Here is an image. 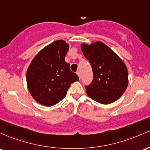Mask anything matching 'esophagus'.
<instances>
[{"mask_svg": "<svg viewBox=\"0 0 150 150\" xmlns=\"http://www.w3.org/2000/svg\"><path fill=\"white\" fill-rule=\"evenodd\" d=\"M76 74H77V75H78V76H79V79H81V74H80V71H77V72H76Z\"/></svg>", "mask_w": 150, "mask_h": 150, "instance_id": "1", "label": "esophagus"}]
</instances>
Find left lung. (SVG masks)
Here are the masks:
<instances>
[{
  "label": "left lung",
  "instance_id": "1",
  "mask_svg": "<svg viewBox=\"0 0 150 150\" xmlns=\"http://www.w3.org/2000/svg\"><path fill=\"white\" fill-rule=\"evenodd\" d=\"M81 48L93 71L91 83L85 86L88 96L102 104L117 100L128 84V73L125 63L101 42L89 45L82 44Z\"/></svg>",
  "mask_w": 150,
  "mask_h": 150
}]
</instances>
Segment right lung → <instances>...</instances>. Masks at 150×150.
Returning <instances> with one entry per match:
<instances>
[{
    "label": "right lung",
    "instance_id": "add662e5",
    "mask_svg": "<svg viewBox=\"0 0 150 150\" xmlns=\"http://www.w3.org/2000/svg\"><path fill=\"white\" fill-rule=\"evenodd\" d=\"M69 45L57 40L35 56L27 71V84L33 98L46 106L58 103L65 97L71 83L79 76L65 62Z\"/></svg>",
    "mask_w": 150,
    "mask_h": 150
}]
</instances>
